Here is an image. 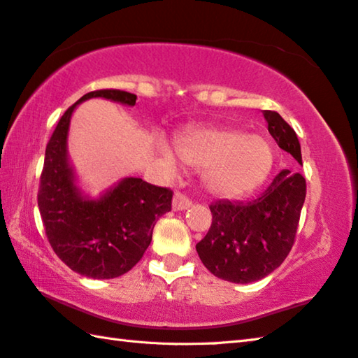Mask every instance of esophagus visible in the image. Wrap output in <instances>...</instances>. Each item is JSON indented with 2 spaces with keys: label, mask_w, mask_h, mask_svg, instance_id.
<instances>
[{
  "label": "esophagus",
  "mask_w": 358,
  "mask_h": 358,
  "mask_svg": "<svg viewBox=\"0 0 358 358\" xmlns=\"http://www.w3.org/2000/svg\"><path fill=\"white\" fill-rule=\"evenodd\" d=\"M191 205H192V201L189 200L185 194L177 192L173 195V199H172V209H173V211H185V209L191 208Z\"/></svg>",
  "instance_id": "34e87169"
}]
</instances>
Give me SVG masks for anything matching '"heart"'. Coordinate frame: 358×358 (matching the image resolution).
<instances>
[{
    "instance_id": "1",
    "label": "heart",
    "mask_w": 358,
    "mask_h": 358,
    "mask_svg": "<svg viewBox=\"0 0 358 358\" xmlns=\"http://www.w3.org/2000/svg\"><path fill=\"white\" fill-rule=\"evenodd\" d=\"M175 152L181 163L203 169L201 180L206 191L215 197L236 199L248 194L267 177L273 153L268 143L259 135L219 127H192L175 136ZM159 153L171 171L177 161L167 147Z\"/></svg>"
}]
</instances>
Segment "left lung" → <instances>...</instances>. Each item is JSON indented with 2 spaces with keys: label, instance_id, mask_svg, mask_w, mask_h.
I'll return each mask as SVG.
<instances>
[{
  "label": "left lung",
  "instance_id": "8db88e82",
  "mask_svg": "<svg viewBox=\"0 0 358 358\" xmlns=\"http://www.w3.org/2000/svg\"><path fill=\"white\" fill-rule=\"evenodd\" d=\"M262 113L278 145L303 164L295 130L276 111ZM304 200V177L284 169L253 201H215L209 206L211 228L195 245L203 265L214 276L234 284L268 276L290 253Z\"/></svg>",
  "mask_w": 358,
  "mask_h": 358
}]
</instances>
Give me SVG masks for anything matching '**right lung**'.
<instances>
[{"label":"right lung","mask_w":358,"mask_h":358,"mask_svg":"<svg viewBox=\"0 0 358 358\" xmlns=\"http://www.w3.org/2000/svg\"><path fill=\"white\" fill-rule=\"evenodd\" d=\"M93 97L136 103L127 91L99 90L65 111L46 145L38 209L49 243L69 268L91 279H113L143 257L157 220L171 211L172 191L135 177L119 180L97 199L82 191L68 157V133L77 105Z\"/></svg>","instance_id":"obj_1"}]
</instances>
